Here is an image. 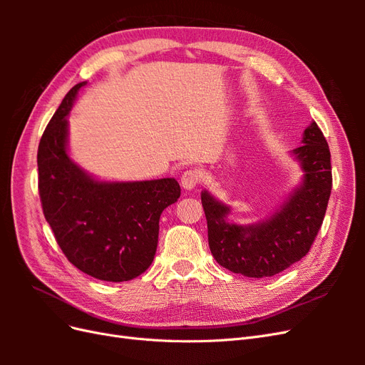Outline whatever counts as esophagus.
Masks as SVG:
<instances>
[{"mask_svg":"<svg viewBox=\"0 0 365 365\" xmlns=\"http://www.w3.org/2000/svg\"><path fill=\"white\" fill-rule=\"evenodd\" d=\"M201 182V173L196 169H189L185 170L181 176V185L185 190H192L195 187Z\"/></svg>","mask_w":365,"mask_h":365,"instance_id":"obj_1","label":"esophagus"}]
</instances>
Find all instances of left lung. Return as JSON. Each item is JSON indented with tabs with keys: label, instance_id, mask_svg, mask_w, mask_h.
<instances>
[{
	"label": "left lung",
	"instance_id": "left-lung-1",
	"mask_svg": "<svg viewBox=\"0 0 365 365\" xmlns=\"http://www.w3.org/2000/svg\"><path fill=\"white\" fill-rule=\"evenodd\" d=\"M294 153L304 170L303 184L277 213L260 224L227 222L230 208L207 192L201 193L210 251L220 267L247 277H272L311 250L332 190L330 150L315 121L306 128L303 145Z\"/></svg>",
	"mask_w": 365,
	"mask_h": 365
}]
</instances>
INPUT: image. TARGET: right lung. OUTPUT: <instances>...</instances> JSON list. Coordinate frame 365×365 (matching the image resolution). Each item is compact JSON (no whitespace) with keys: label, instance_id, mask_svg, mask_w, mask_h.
Returning a JSON list of instances; mask_svg holds the SVG:
<instances>
[{"label":"right lung","instance_id":"add662e5","mask_svg":"<svg viewBox=\"0 0 365 365\" xmlns=\"http://www.w3.org/2000/svg\"><path fill=\"white\" fill-rule=\"evenodd\" d=\"M74 85L41 137L38 189L43 216L62 252L77 269L105 282H128L145 272L158 245L160 216L178 201L173 178L101 182L67 155V114Z\"/></svg>","mask_w":365,"mask_h":365}]
</instances>
